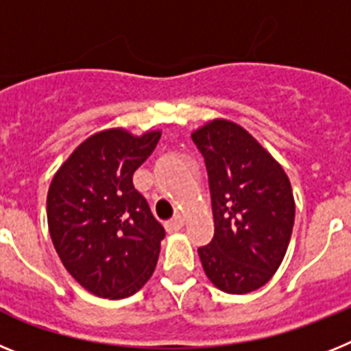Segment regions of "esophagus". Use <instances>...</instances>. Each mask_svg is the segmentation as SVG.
I'll list each match as a JSON object with an SVG mask.
<instances>
[{
	"label": "esophagus",
	"instance_id": "esophagus-1",
	"mask_svg": "<svg viewBox=\"0 0 351 351\" xmlns=\"http://www.w3.org/2000/svg\"><path fill=\"white\" fill-rule=\"evenodd\" d=\"M182 226H184V217H182V215H175V217L169 219V221L166 222L167 231H171V233L182 230Z\"/></svg>",
	"mask_w": 351,
	"mask_h": 351
}]
</instances>
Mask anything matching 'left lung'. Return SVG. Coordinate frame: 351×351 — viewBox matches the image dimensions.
<instances>
[{"mask_svg":"<svg viewBox=\"0 0 351 351\" xmlns=\"http://www.w3.org/2000/svg\"><path fill=\"white\" fill-rule=\"evenodd\" d=\"M208 173L215 233L197 249L213 286L231 295L267 285L295 222L291 184L281 164L240 125L212 120L193 132Z\"/></svg>","mask_w":351,"mask_h":351,"instance_id":"obj_1","label":"left lung"}]
</instances>
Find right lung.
<instances>
[{
	"instance_id": "right-lung-1",
	"label": "right lung",
	"mask_w": 351,
	"mask_h": 351,
	"mask_svg": "<svg viewBox=\"0 0 351 351\" xmlns=\"http://www.w3.org/2000/svg\"><path fill=\"white\" fill-rule=\"evenodd\" d=\"M160 130L97 132L72 152L47 193V224L63 267L90 293L134 295L152 277L166 237L134 171L155 150Z\"/></svg>"
}]
</instances>
